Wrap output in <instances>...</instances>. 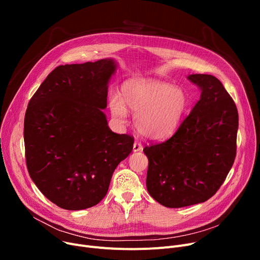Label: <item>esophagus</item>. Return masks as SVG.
I'll return each mask as SVG.
<instances>
[{"label":"esophagus","mask_w":260,"mask_h":260,"mask_svg":"<svg viewBox=\"0 0 260 260\" xmlns=\"http://www.w3.org/2000/svg\"><path fill=\"white\" fill-rule=\"evenodd\" d=\"M134 152H139L142 149V144L139 141H135L134 142V146H133Z\"/></svg>","instance_id":"34e87169"}]
</instances>
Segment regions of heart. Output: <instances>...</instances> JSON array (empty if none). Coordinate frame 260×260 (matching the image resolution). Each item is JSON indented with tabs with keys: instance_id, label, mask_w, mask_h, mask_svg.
<instances>
[{
	"instance_id": "obj_1",
	"label": "heart",
	"mask_w": 260,
	"mask_h": 260,
	"mask_svg": "<svg viewBox=\"0 0 260 260\" xmlns=\"http://www.w3.org/2000/svg\"><path fill=\"white\" fill-rule=\"evenodd\" d=\"M188 105L185 91L157 81H134L122 87V99L113 94L109 107L113 117L124 123L126 108L135 114L137 131L149 139H162L178 127Z\"/></svg>"
}]
</instances>
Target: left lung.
I'll list each match as a JSON object with an SVG mask.
<instances>
[{
  "mask_svg": "<svg viewBox=\"0 0 260 260\" xmlns=\"http://www.w3.org/2000/svg\"><path fill=\"white\" fill-rule=\"evenodd\" d=\"M200 100L166 141L143 148L148 158L146 188L167 208L201 203L216 194L234 163L238 112L221 82L212 75L187 77Z\"/></svg>",
  "mask_w": 260,
  "mask_h": 260,
  "instance_id": "left-lung-1",
  "label": "left lung"
}]
</instances>
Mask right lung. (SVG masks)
Returning <instances> with one entry per match:
<instances>
[{
	"label": "right lung",
	"instance_id": "1",
	"mask_svg": "<svg viewBox=\"0 0 260 260\" xmlns=\"http://www.w3.org/2000/svg\"><path fill=\"white\" fill-rule=\"evenodd\" d=\"M115 71L113 59L60 65L27 106V170L41 193L62 209L98 204L115 169L133 151V136L112 132L102 112Z\"/></svg>",
	"mask_w": 260,
	"mask_h": 260
}]
</instances>
